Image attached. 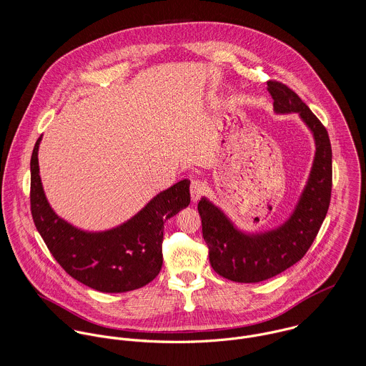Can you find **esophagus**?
Instances as JSON below:
<instances>
[{
	"mask_svg": "<svg viewBox=\"0 0 366 366\" xmlns=\"http://www.w3.org/2000/svg\"><path fill=\"white\" fill-rule=\"evenodd\" d=\"M204 193V184L200 180H193L192 186H190V196H192V202L196 203Z\"/></svg>",
	"mask_w": 366,
	"mask_h": 366,
	"instance_id": "esophagus-1",
	"label": "esophagus"
}]
</instances>
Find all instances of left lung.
Returning <instances> with one entry per match:
<instances>
[{"instance_id": "left-lung-1", "label": "left lung", "mask_w": 366, "mask_h": 366, "mask_svg": "<svg viewBox=\"0 0 366 366\" xmlns=\"http://www.w3.org/2000/svg\"><path fill=\"white\" fill-rule=\"evenodd\" d=\"M274 114H297L313 135L314 152L307 182L289 217L277 227L247 231L203 196L199 202L203 238L211 267L239 283L270 279L300 261L313 244L327 215L332 186V152L324 125L300 97L279 81H267Z\"/></svg>"}]
</instances>
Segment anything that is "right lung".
I'll return each mask as SVG.
<instances>
[{"label":"right lung","instance_id":"obj_1","mask_svg":"<svg viewBox=\"0 0 366 366\" xmlns=\"http://www.w3.org/2000/svg\"><path fill=\"white\" fill-rule=\"evenodd\" d=\"M31 157V209L53 258L80 283L103 293H124L152 282L162 267L164 222L190 204V182L157 193L127 221L102 231L73 225L52 209L39 174V145Z\"/></svg>","mask_w":366,"mask_h":366}]
</instances>
